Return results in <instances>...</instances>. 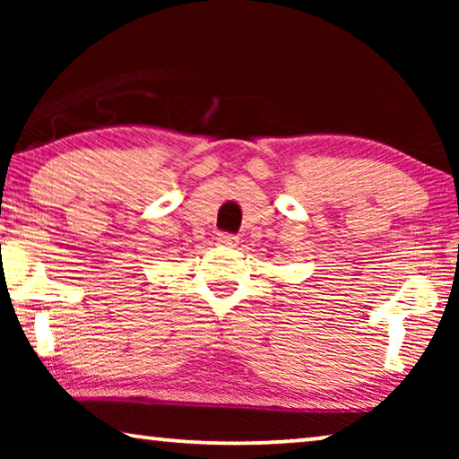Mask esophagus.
I'll list each match as a JSON object with an SVG mask.
<instances>
[{
	"label": "esophagus",
	"mask_w": 459,
	"mask_h": 459,
	"mask_svg": "<svg viewBox=\"0 0 459 459\" xmlns=\"http://www.w3.org/2000/svg\"><path fill=\"white\" fill-rule=\"evenodd\" d=\"M217 242H219V244H225V247H234V244L238 242V236L228 234V231H219V234H217Z\"/></svg>",
	"instance_id": "esophagus-1"
}]
</instances>
